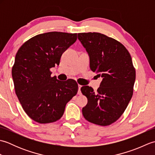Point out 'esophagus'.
<instances>
[{
    "label": "esophagus",
    "instance_id": "34e87169",
    "mask_svg": "<svg viewBox=\"0 0 155 155\" xmlns=\"http://www.w3.org/2000/svg\"><path fill=\"white\" fill-rule=\"evenodd\" d=\"M78 94H81V88L82 87V86H81V85H80V84H78Z\"/></svg>",
    "mask_w": 155,
    "mask_h": 155
}]
</instances>
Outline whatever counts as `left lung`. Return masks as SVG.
I'll use <instances>...</instances> for the list:
<instances>
[{
  "label": "left lung",
  "mask_w": 155,
  "mask_h": 155,
  "mask_svg": "<svg viewBox=\"0 0 155 155\" xmlns=\"http://www.w3.org/2000/svg\"><path fill=\"white\" fill-rule=\"evenodd\" d=\"M78 38L90 58V68L101 77L94 93L88 86L81 90L88 99L83 114L90 123L107 126L117 121L132 98L136 72L132 58L123 45L98 32L78 33Z\"/></svg>",
  "instance_id": "1"
}]
</instances>
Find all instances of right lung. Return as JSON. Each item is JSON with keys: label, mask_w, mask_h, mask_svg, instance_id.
Here are the masks:
<instances>
[{"label": "right lung", "mask_w": 155, "mask_h": 155, "mask_svg": "<svg viewBox=\"0 0 155 155\" xmlns=\"http://www.w3.org/2000/svg\"><path fill=\"white\" fill-rule=\"evenodd\" d=\"M77 33L49 32L29 39L18 49L12 68L15 93L28 116L41 124L62 117L66 104L78 91L76 81L51 77L50 68L74 44Z\"/></svg>", "instance_id": "add662e5"}]
</instances>
